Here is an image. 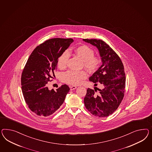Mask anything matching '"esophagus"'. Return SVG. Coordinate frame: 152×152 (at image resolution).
<instances>
[{
	"mask_svg": "<svg viewBox=\"0 0 152 152\" xmlns=\"http://www.w3.org/2000/svg\"><path fill=\"white\" fill-rule=\"evenodd\" d=\"M70 90H75L76 88H77V87L75 86H70Z\"/></svg>",
	"mask_w": 152,
	"mask_h": 152,
	"instance_id": "34e87169",
	"label": "esophagus"
}]
</instances>
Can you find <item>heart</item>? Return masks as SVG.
Here are the masks:
<instances>
[{
  "label": "heart",
  "instance_id": "1",
  "mask_svg": "<svg viewBox=\"0 0 152 152\" xmlns=\"http://www.w3.org/2000/svg\"><path fill=\"white\" fill-rule=\"evenodd\" d=\"M75 53L82 60V66L90 72H94L99 69L101 63V58L99 55H94V50L86 45H82L75 50ZM69 51L65 50L60 55L58 60V67L64 69L67 66L70 58ZM87 73L85 70L79 71L70 70L62 74V81L71 85H78L87 78Z\"/></svg>",
  "mask_w": 152,
  "mask_h": 152
}]
</instances>
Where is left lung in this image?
<instances>
[{
	"label": "left lung",
	"instance_id": "8db88e82",
	"mask_svg": "<svg viewBox=\"0 0 152 152\" xmlns=\"http://www.w3.org/2000/svg\"><path fill=\"white\" fill-rule=\"evenodd\" d=\"M99 49L102 64L89 80L103 89L88 88L84 98L85 106L91 113L99 117L112 115L119 107L124 96L126 76L119 56L105 42L98 39H83ZM97 88L99 92H97Z\"/></svg>",
	"mask_w": 152,
	"mask_h": 152
}]
</instances>
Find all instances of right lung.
Here are the masks:
<instances>
[{
    "mask_svg": "<svg viewBox=\"0 0 152 152\" xmlns=\"http://www.w3.org/2000/svg\"><path fill=\"white\" fill-rule=\"evenodd\" d=\"M73 41L72 39H50L38 45L30 55L21 74V85L25 102L36 115H50L64 102L69 87L65 84L56 91L49 90L47 84L55 76L59 56Z\"/></svg>",
    "mask_w": 152,
    "mask_h": 152,
    "instance_id": "obj_1",
    "label": "right lung"
}]
</instances>
